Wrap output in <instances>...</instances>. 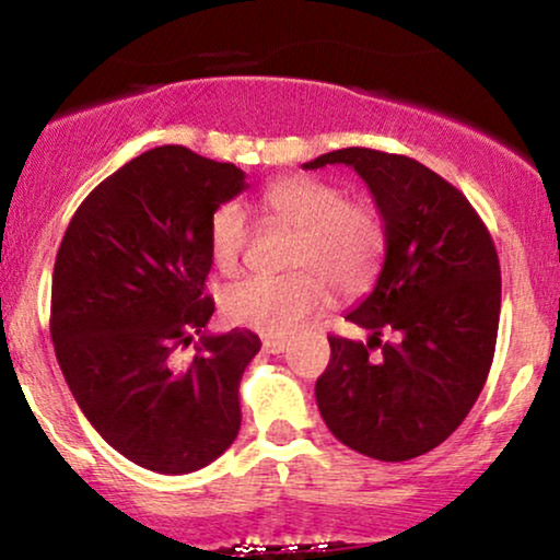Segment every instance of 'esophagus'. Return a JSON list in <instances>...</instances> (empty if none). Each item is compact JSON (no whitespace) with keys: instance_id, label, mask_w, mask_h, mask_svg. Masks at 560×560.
<instances>
[{"instance_id":"34e87169","label":"esophagus","mask_w":560,"mask_h":560,"mask_svg":"<svg viewBox=\"0 0 560 560\" xmlns=\"http://www.w3.org/2000/svg\"><path fill=\"white\" fill-rule=\"evenodd\" d=\"M262 350L271 352V355H279V352L287 350V339H281V337H266V339H262Z\"/></svg>"}]
</instances>
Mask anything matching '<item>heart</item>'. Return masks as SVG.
Returning <instances> with one entry per match:
<instances>
[{"label": "heart", "instance_id": "obj_1", "mask_svg": "<svg viewBox=\"0 0 560 560\" xmlns=\"http://www.w3.org/2000/svg\"><path fill=\"white\" fill-rule=\"evenodd\" d=\"M276 218L298 229L289 276H249L223 292V313L234 324L271 337L298 331L302 320L329 302V284L352 294L374 279L387 247V231L369 202H350L342 189L316 176H287L266 189ZM210 255L218 271L234 273L249 242L242 205L223 202L210 215Z\"/></svg>", "mask_w": 560, "mask_h": 560}]
</instances>
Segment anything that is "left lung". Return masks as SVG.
<instances>
[{
  "label": "left lung",
  "instance_id": "obj_1",
  "mask_svg": "<svg viewBox=\"0 0 560 560\" xmlns=\"http://www.w3.org/2000/svg\"><path fill=\"white\" fill-rule=\"evenodd\" d=\"M345 163L369 184L387 231L376 287L347 320L369 345L329 337L318 410L339 442L376 460H410L447 440L490 374L500 320V262L471 202L419 160L365 147L302 168ZM395 343L381 345V331ZM378 362L368 361L373 345Z\"/></svg>",
  "mask_w": 560,
  "mask_h": 560
}]
</instances>
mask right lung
Instances as JSON below:
<instances>
[{
	"mask_svg": "<svg viewBox=\"0 0 560 560\" xmlns=\"http://www.w3.org/2000/svg\"><path fill=\"white\" fill-rule=\"evenodd\" d=\"M244 189L236 165L155 147L83 199L57 249L49 331L62 376L102 440L150 471H197L240 434V382L260 339L205 331V279L210 215Z\"/></svg>",
	"mask_w": 560,
	"mask_h": 560,
	"instance_id": "right-lung-1",
	"label": "right lung"
}]
</instances>
